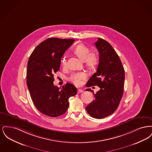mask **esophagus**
I'll list each match as a JSON object with an SVG mask.
<instances>
[{"instance_id":"esophagus-1","label":"esophagus","mask_w":152,"mask_h":152,"mask_svg":"<svg viewBox=\"0 0 152 152\" xmlns=\"http://www.w3.org/2000/svg\"><path fill=\"white\" fill-rule=\"evenodd\" d=\"M82 92H83V90H82L81 89H77V94H80V93H82Z\"/></svg>"}]
</instances>
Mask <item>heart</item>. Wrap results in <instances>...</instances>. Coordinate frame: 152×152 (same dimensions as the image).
I'll list each match as a JSON object with an SVG mask.
<instances>
[{
  "instance_id": "obj_1",
  "label": "heart",
  "mask_w": 152,
  "mask_h": 152,
  "mask_svg": "<svg viewBox=\"0 0 152 152\" xmlns=\"http://www.w3.org/2000/svg\"><path fill=\"white\" fill-rule=\"evenodd\" d=\"M73 52L83 61H84L86 65L90 68H94L98 64L99 58L98 55L94 52H89V48L86 45L79 44L73 49ZM61 64L65 66L66 60L65 56L61 59ZM87 74L84 72L75 73L71 75L69 79L76 85H80L81 81L87 78Z\"/></svg>"
}]
</instances>
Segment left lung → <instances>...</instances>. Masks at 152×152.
I'll list each match as a JSON object with an SVG mask.
<instances>
[{"instance_id":"1","label":"left lung","mask_w":152,"mask_h":152,"mask_svg":"<svg viewBox=\"0 0 152 152\" xmlns=\"http://www.w3.org/2000/svg\"><path fill=\"white\" fill-rule=\"evenodd\" d=\"M94 44L99 52V63L86 87L97 86L100 89L94 94V100L86 108L91 117L101 119L113 113L119 105L124 92L125 71L118 55L108 42L98 38ZM86 91L94 93L91 88Z\"/></svg>"}]
</instances>
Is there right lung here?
I'll use <instances>...</instances> for the list:
<instances>
[{
  "instance_id": "right-lung-1",
  "label": "right lung",
  "mask_w": 152,
  "mask_h": 152,
  "mask_svg": "<svg viewBox=\"0 0 152 152\" xmlns=\"http://www.w3.org/2000/svg\"><path fill=\"white\" fill-rule=\"evenodd\" d=\"M75 42L72 39L48 38L39 44L29 56L27 84L35 107L42 113L56 117L65 113L69 97L77 88L66 83L61 89L53 85V75L60 69L61 58Z\"/></svg>"
}]
</instances>
